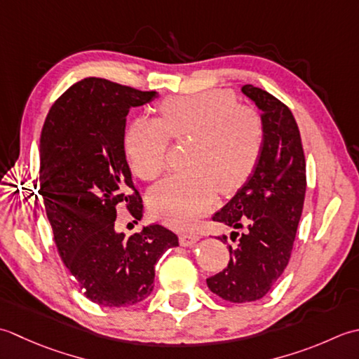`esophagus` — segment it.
<instances>
[{
	"label": "esophagus",
	"instance_id": "obj_1",
	"mask_svg": "<svg viewBox=\"0 0 359 359\" xmlns=\"http://www.w3.org/2000/svg\"><path fill=\"white\" fill-rule=\"evenodd\" d=\"M201 237L198 233H181L180 236V243L181 246H192L198 241Z\"/></svg>",
	"mask_w": 359,
	"mask_h": 359
}]
</instances>
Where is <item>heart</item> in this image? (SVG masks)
Wrapping results in <instances>:
<instances>
[{"mask_svg": "<svg viewBox=\"0 0 359 359\" xmlns=\"http://www.w3.org/2000/svg\"><path fill=\"white\" fill-rule=\"evenodd\" d=\"M159 121L139 118L127 128L123 147L131 170L155 180L165 169L169 137L192 136L186 165L153 186L149 208L158 220L189 228L252 172L263 142V122L252 108L237 105L223 90L170 96L158 105Z\"/></svg>", "mask_w": 359, "mask_h": 359, "instance_id": "1", "label": "heart"}]
</instances>
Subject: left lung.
<instances>
[{
  "instance_id": "obj_1",
  "label": "left lung",
  "mask_w": 359,
  "mask_h": 359,
  "mask_svg": "<svg viewBox=\"0 0 359 359\" xmlns=\"http://www.w3.org/2000/svg\"><path fill=\"white\" fill-rule=\"evenodd\" d=\"M241 93L260 109L263 142L252 173L212 220L229 226L228 268L206 280L224 301H259L288 265L305 200V156L290 108L252 85ZM241 229V233L236 229ZM228 243V237H220Z\"/></svg>"
}]
</instances>
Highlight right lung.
Here are the masks:
<instances>
[{"label":"right lung","instance_id":"add662e5","mask_svg":"<svg viewBox=\"0 0 359 359\" xmlns=\"http://www.w3.org/2000/svg\"><path fill=\"white\" fill-rule=\"evenodd\" d=\"M156 91L86 77L50 107L40 137V194L57 251L83 294L102 306H130L153 291L155 265L178 237L144 226L127 237L114 228L116 208L142 217L123 136L130 108Z\"/></svg>","mask_w":359,"mask_h":359}]
</instances>
